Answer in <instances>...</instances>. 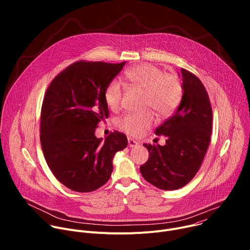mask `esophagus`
Listing matches in <instances>:
<instances>
[{
    "instance_id": "34e87169",
    "label": "esophagus",
    "mask_w": 250,
    "mask_h": 250,
    "mask_svg": "<svg viewBox=\"0 0 250 250\" xmlns=\"http://www.w3.org/2000/svg\"><path fill=\"white\" fill-rule=\"evenodd\" d=\"M127 142H128V146L129 147H137L139 146L138 141H136V140H134V139H132L130 137L127 139Z\"/></svg>"
}]
</instances>
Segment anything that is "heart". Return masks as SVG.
Returning <instances> with one entry per match:
<instances>
[{"mask_svg": "<svg viewBox=\"0 0 250 250\" xmlns=\"http://www.w3.org/2000/svg\"><path fill=\"white\" fill-rule=\"evenodd\" d=\"M128 84L146 94V105L151 108L159 118L170 116L179 105L183 89L181 82L174 74H164L163 71L151 64L137 65L125 74ZM123 88L118 81H112L104 91V101L112 110L121 104ZM153 124L151 113L126 114L118 120V125L130 135L138 136Z\"/></svg>", "mask_w": 250, "mask_h": 250, "instance_id": "heart-1", "label": "heart"}]
</instances>
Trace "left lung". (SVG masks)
<instances>
[{"mask_svg":"<svg viewBox=\"0 0 250 250\" xmlns=\"http://www.w3.org/2000/svg\"><path fill=\"white\" fill-rule=\"evenodd\" d=\"M181 103L175 114L155 129L156 135L166 136V144H145L149 157L139 168L147 182L166 191L180 189L195 177L211 133L212 112L203 83L185 69H181Z\"/></svg>","mask_w":250,"mask_h":250,"instance_id":"1","label":"left lung"}]
</instances>
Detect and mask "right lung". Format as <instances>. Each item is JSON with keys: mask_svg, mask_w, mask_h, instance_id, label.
I'll return each mask as SVG.
<instances>
[{"mask_svg": "<svg viewBox=\"0 0 250 250\" xmlns=\"http://www.w3.org/2000/svg\"><path fill=\"white\" fill-rule=\"evenodd\" d=\"M125 62L78 61L68 66L46 90L41 116L44 158L56 179L75 192H92L109 181L115 154L127 146L124 133L104 140L95 135L108 119L104 91Z\"/></svg>", "mask_w": 250, "mask_h": 250, "instance_id": "right-lung-1", "label": "right lung"}]
</instances>
